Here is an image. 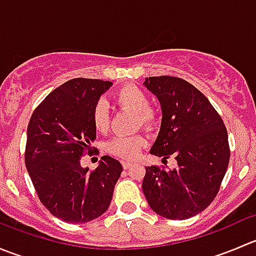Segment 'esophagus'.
<instances>
[{"mask_svg":"<svg viewBox=\"0 0 256 256\" xmlns=\"http://www.w3.org/2000/svg\"><path fill=\"white\" fill-rule=\"evenodd\" d=\"M132 162H130V161H122V167L125 170H128V168H130L131 166H132Z\"/></svg>","mask_w":256,"mask_h":256,"instance_id":"34e87169","label":"esophagus"}]
</instances>
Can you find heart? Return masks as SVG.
<instances>
[{"label":"heart","mask_w":256,"mask_h":256,"mask_svg":"<svg viewBox=\"0 0 256 256\" xmlns=\"http://www.w3.org/2000/svg\"><path fill=\"white\" fill-rule=\"evenodd\" d=\"M114 100L120 108L135 112L136 126L141 125L144 128H151L156 121V112L148 105L150 100L146 92L136 85H125L116 90ZM92 125L98 132H105L109 128V109L104 100H100L95 104L92 114ZM146 144V138L140 134L136 135H118L108 141V152L120 158L132 160L140 154L141 148Z\"/></svg>","instance_id":"b5f03b06"}]
</instances>
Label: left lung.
<instances>
[{"label": "left lung", "instance_id": "left-lung-1", "mask_svg": "<svg viewBox=\"0 0 256 256\" xmlns=\"http://www.w3.org/2000/svg\"><path fill=\"white\" fill-rule=\"evenodd\" d=\"M144 85L162 110L158 136L150 154L177 167H146L142 190L154 213L184 220L213 202L228 168V132L223 120L197 88L176 76H150Z\"/></svg>", "mask_w": 256, "mask_h": 256}]
</instances>
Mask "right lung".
Listing matches in <instances>:
<instances>
[{"label": "right lung", "instance_id": "right-lung-1", "mask_svg": "<svg viewBox=\"0 0 256 256\" xmlns=\"http://www.w3.org/2000/svg\"><path fill=\"white\" fill-rule=\"evenodd\" d=\"M112 85L99 79L69 80L40 102L28 124L27 171L42 204L66 223H88L104 214L122 172L110 156H102L92 172L80 164L96 138L92 109Z\"/></svg>", "mask_w": 256, "mask_h": 256}]
</instances>
